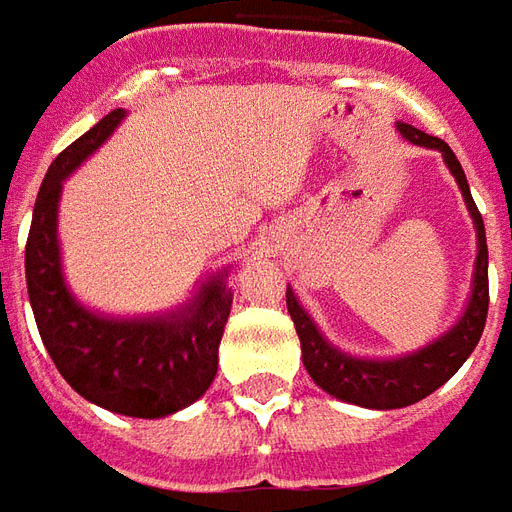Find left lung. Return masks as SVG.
Instances as JSON below:
<instances>
[{
  "instance_id": "left-lung-1",
  "label": "left lung",
  "mask_w": 512,
  "mask_h": 512,
  "mask_svg": "<svg viewBox=\"0 0 512 512\" xmlns=\"http://www.w3.org/2000/svg\"><path fill=\"white\" fill-rule=\"evenodd\" d=\"M400 134L406 136L408 142L422 147H433L439 150L447 167L458 180L463 191L466 208L472 213L474 230H477V268H474V288L469 307L463 312V318L441 340H436L428 348H422L417 354L403 356V359H392V362H367V359H354V356L340 354L337 348L323 340L318 326L312 323L307 312L301 310V304L288 290V312L293 323H296V334L301 340V356H304V367L312 376V381L326 389L329 395L340 397L345 403H356L365 408H403L417 403L430 392H436L441 384H447L458 367L469 359L480 337H483L485 318H488V244H485V224L483 216L477 211L472 200V191L463 175L461 161L455 158L450 145L430 136L419 128L400 123Z\"/></svg>"
}]
</instances>
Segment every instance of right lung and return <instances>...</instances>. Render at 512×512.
I'll return each mask as SVG.
<instances>
[{
	"label": "right lung",
	"mask_w": 512,
	"mask_h": 512,
	"mask_svg": "<svg viewBox=\"0 0 512 512\" xmlns=\"http://www.w3.org/2000/svg\"><path fill=\"white\" fill-rule=\"evenodd\" d=\"M126 117L115 109L51 161L27 238V290L40 340L60 376L90 403L126 417H167L211 386L233 296L222 274L169 318L109 321L76 304L60 268L57 202L62 180L104 145Z\"/></svg>",
	"instance_id": "add662e5"
}]
</instances>
